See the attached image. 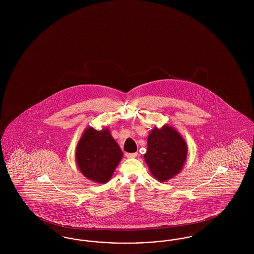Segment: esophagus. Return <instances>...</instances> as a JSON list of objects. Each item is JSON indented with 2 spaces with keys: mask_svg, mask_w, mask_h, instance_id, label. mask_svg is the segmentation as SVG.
<instances>
[{
  "mask_svg": "<svg viewBox=\"0 0 254 254\" xmlns=\"http://www.w3.org/2000/svg\"><path fill=\"white\" fill-rule=\"evenodd\" d=\"M138 153L137 152H134V153H126V156L127 158H135L137 157Z\"/></svg>",
  "mask_w": 254,
  "mask_h": 254,
  "instance_id": "34e87169",
  "label": "esophagus"
}]
</instances>
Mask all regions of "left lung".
<instances>
[{
  "label": "left lung",
  "mask_w": 254,
  "mask_h": 254,
  "mask_svg": "<svg viewBox=\"0 0 254 254\" xmlns=\"http://www.w3.org/2000/svg\"><path fill=\"white\" fill-rule=\"evenodd\" d=\"M188 146L180 133L165 125L154 127L147 138L144 155L151 174L159 182H166L177 175L185 164Z\"/></svg>",
  "instance_id": "1"
}]
</instances>
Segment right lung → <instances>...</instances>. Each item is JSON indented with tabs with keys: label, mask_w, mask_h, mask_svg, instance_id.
<instances>
[{
	"label": "right lung",
	"mask_w": 254,
	"mask_h": 254,
	"mask_svg": "<svg viewBox=\"0 0 254 254\" xmlns=\"http://www.w3.org/2000/svg\"><path fill=\"white\" fill-rule=\"evenodd\" d=\"M122 158L121 148L108 128L98 131L87 127L76 147V162L80 171L96 183L109 181Z\"/></svg>",
	"instance_id": "obj_1"
}]
</instances>
